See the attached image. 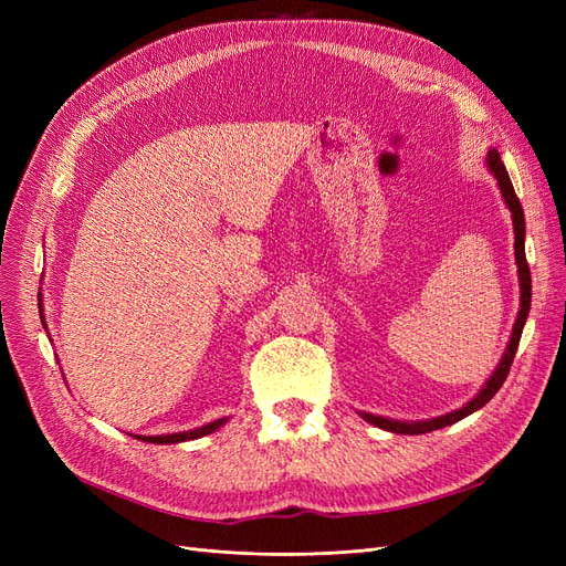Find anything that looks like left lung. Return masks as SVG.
Segmentation results:
<instances>
[{
  "label": "left lung",
  "mask_w": 566,
  "mask_h": 566,
  "mask_svg": "<svg viewBox=\"0 0 566 566\" xmlns=\"http://www.w3.org/2000/svg\"><path fill=\"white\" fill-rule=\"evenodd\" d=\"M486 165L493 172V177L499 179V186H501V193L507 202V208L512 212V224H515V260H517V266H520V287H522V304H520V314H517V321H515V328H512V337H510V345L501 358L499 368L493 370L491 378L486 380L484 389L476 394V397L468 403L462 406L460 410H453V413L449 416H441V418H434V420H422V422H399V420H387V418H380V416H370V413H361L364 420H368L370 424L375 427H382V430L387 432H397V434H424V432H432V430H441V427H449L458 420H462L465 416L474 413L476 408H482L484 403H489L495 391H499L507 378L510 373V366H512V358H515L517 354V347H520V337H522V331H524V323H526V316H528V306H531V271H528V262H526V252H524V210H522V202L515 193V188H512V181L507 177V169L499 156V150H489V158H486Z\"/></svg>",
  "instance_id": "1"
}]
</instances>
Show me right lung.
<instances>
[{"label": "right lung", "instance_id": "right-lung-1", "mask_svg": "<svg viewBox=\"0 0 566 566\" xmlns=\"http://www.w3.org/2000/svg\"><path fill=\"white\" fill-rule=\"evenodd\" d=\"M44 318V316H42ZM227 420H214V422H208L198 427V430H191V432H179V434H165V437H139L142 441H148V443H177V441H188V439H198V437H205V434H212L217 427L224 424Z\"/></svg>", "mask_w": 566, "mask_h": 566}]
</instances>
